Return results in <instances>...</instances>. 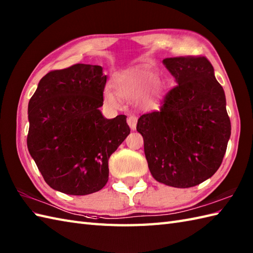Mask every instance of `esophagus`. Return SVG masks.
<instances>
[{"label":"esophagus","instance_id":"1","mask_svg":"<svg viewBox=\"0 0 253 253\" xmlns=\"http://www.w3.org/2000/svg\"><path fill=\"white\" fill-rule=\"evenodd\" d=\"M137 121H138V118H137L135 115H130L129 117H128L127 123H128V125H129L131 130H135V129H136Z\"/></svg>","mask_w":253,"mask_h":253}]
</instances>
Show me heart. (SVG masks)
I'll use <instances>...</instances> for the list:
<instances>
[{
	"label": "heart",
	"mask_w": 253,
	"mask_h": 253,
	"mask_svg": "<svg viewBox=\"0 0 253 253\" xmlns=\"http://www.w3.org/2000/svg\"><path fill=\"white\" fill-rule=\"evenodd\" d=\"M113 85L115 92L110 88L103 92L105 102L111 106L120 105L121 99L128 102L141 100L146 105L152 106L158 103L164 92L158 75L147 66H136L122 72Z\"/></svg>",
	"instance_id": "obj_1"
}]
</instances>
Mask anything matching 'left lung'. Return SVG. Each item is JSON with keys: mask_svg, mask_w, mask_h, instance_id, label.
<instances>
[{"mask_svg": "<svg viewBox=\"0 0 253 253\" xmlns=\"http://www.w3.org/2000/svg\"><path fill=\"white\" fill-rule=\"evenodd\" d=\"M177 85L159 111L143 114L137 130L153 178L189 188L212 177L222 164L230 137L223 87L206 56L163 60Z\"/></svg>", "mask_w": 253, "mask_h": 253, "instance_id": "left-lung-1", "label": "left lung"}]
</instances>
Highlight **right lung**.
Masks as SVG:
<instances>
[{
    "label": "right lung",
    "instance_id": "right-lung-1",
    "mask_svg": "<svg viewBox=\"0 0 253 253\" xmlns=\"http://www.w3.org/2000/svg\"><path fill=\"white\" fill-rule=\"evenodd\" d=\"M105 84L101 66L76 64L47 73L31 96L27 147L54 190L84 196L109 180V159L130 128L125 115H102Z\"/></svg>",
    "mask_w": 253,
    "mask_h": 253
}]
</instances>
